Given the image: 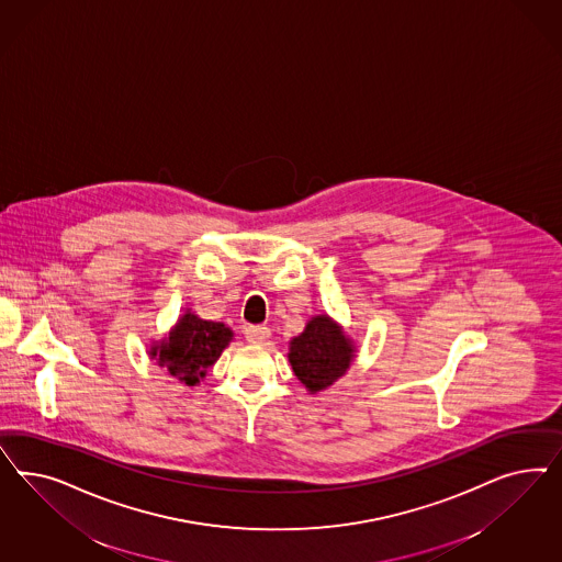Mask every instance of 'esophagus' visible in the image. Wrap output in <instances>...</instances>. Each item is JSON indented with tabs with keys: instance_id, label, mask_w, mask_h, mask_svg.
Masks as SVG:
<instances>
[{
	"instance_id": "esophagus-1",
	"label": "esophagus",
	"mask_w": 562,
	"mask_h": 562,
	"mask_svg": "<svg viewBox=\"0 0 562 562\" xmlns=\"http://www.w3.org/2000/svg\"><path fill=\"white\" fill-rule=\"evenodd\" d=\"M245 338L251 344H266L270 338V329L263 325H249L245 327Z\"/></svg>"
}]
</instances>
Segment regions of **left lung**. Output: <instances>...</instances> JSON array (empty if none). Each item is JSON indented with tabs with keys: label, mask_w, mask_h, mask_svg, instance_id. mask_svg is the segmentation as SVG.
I'll return each instance as SVG.
<instances>
[{
	"label": "left lung",
	"mask_w": 562,
	"mask_h": 562,
	"mask_svg": "<svg viewBox=\"0 0 562 562\" xmlns=\"http://www.w3.org/2000/svg\"><path fill=\"white\" fill-rule=\"evenodd\" d=\"M355 358V340L327 313L313 315L305 329L290 340V367L308 393L324 392L334 385Z\"/></svg>",
	"instance_id": "8db88e82"
}]
</instances>
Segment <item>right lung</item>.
Masks as SVG:
<instances>
[{"instance_id": "add662e5", "label": "right lung", "mask_w": 562, "mask_h": 562, "mask_svg": "<svg viewBox=\"0 0 562 562\" xmlns=\"http://www.w3.org/2000/svg\"><path fill=\"white\" fill-rule=\"evenodd\" d=\"M233 338L235 334L228 325L202 319L188 308L162 340L150 344L148 355L170 376L195 387Z\"/></svg>"}]
</instances>
